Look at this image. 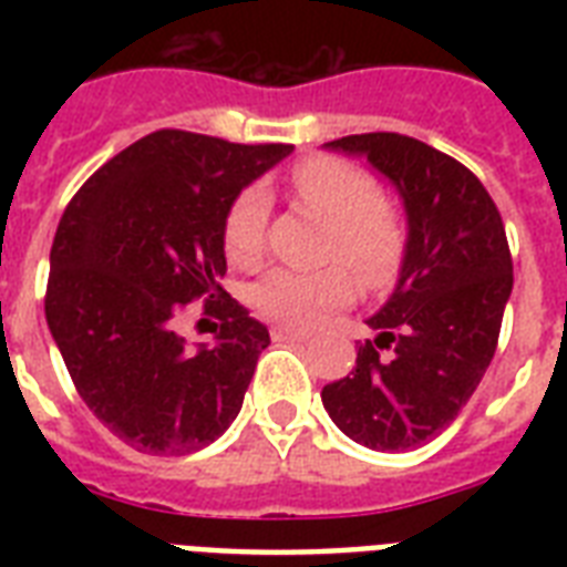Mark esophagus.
I'll use <instances>...</instances> for the list:
<instances>
[{
    "label": "esophagus",
    "instance_id": "esophagus-1",
    "mask_svg": "<svg viewBox=\"0 0 567 567\" xmlns=\"http://www.w3.org/2000/svg\"><path fill=\"white\" fill-rule=\"evenodd\" d=\"M270 336H274V341H306L309 338V332H302V329H291V327H274L270 329Z\"/></svg>",
    "mask_w": 567,
    "mask_h": 567
}]
</instances>
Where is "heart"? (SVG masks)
I'll return each instance as SVG.
<instances>
[{"label":"heart","mask_w":567,"mask_h":567,"mask_svg":"<svg viewBox=\"0 0 567 567\" xmlns=\"http://www.w3.org/2000/svg\"><path fill=\"white\" fill-rule=\"evenodd\" d=\"M291 188L309 212L329 223L320 274L274 270L252 291L261 318L291 329L315 327L327 311L344 309L362 288H388L400 276L409 229L394 205L382 199L371 173L341 158H309L293 167ZM270 199L258 185L244 188L223 217V252L231 267L256 270L265 261ZM357 279L353 280L352 276Z\"/></svg>","instance_id":"heart-1"}]
</instances>
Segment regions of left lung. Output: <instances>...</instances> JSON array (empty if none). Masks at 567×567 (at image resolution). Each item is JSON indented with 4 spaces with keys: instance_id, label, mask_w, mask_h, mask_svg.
I'll return each instance as SVG.
<instances>
[{
    "instance_id": "1",
    "label": "left lung",
    "mask_w": 567,
    "mask_h": 567,
    "mask_svg": "<svg viewBox=\"0 0 567 567\" xmlns=\"http://www.w3.org/2000/svg\"><path fill=\"white\" fill-rule=\"evenodd\" d=\"M327 146L364 155L394 185L409 247L394 293L368 318L377 338L320 400L355 444L414 450L456 421L492 364L512 293L509 240L483 182L423 141L371 132Z\"/></svg>"
}]
</instances>
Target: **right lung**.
I'll return each mask as SVG.
<instances>
[{"mask_svg": "<svg viewBox=\"0 0 567 567\" xmlns=\"http://www.w3.org/2000/svg\"><path fill=\"white\" fill-rule=\"evenodd\" d=\"M291 150L162 128L66 205L49 252V332L79 396L128 447L185 456L238 417L270 332L220 288L223 217ZM194 299L218 323L213 344L190 351L178 318Z\"/></svg>", "mask_w": 567, "mask_h": 567, "instance_id": "right-lung-1", "label": "right lung"}]
</instances>
